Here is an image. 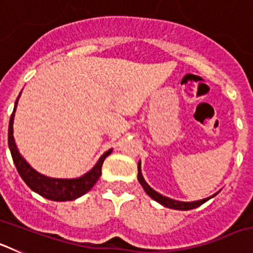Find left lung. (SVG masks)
<instances>
[{
	"label": "left lung",
	"mask_w": 253,
	"mask_h": 253,
	"mask_svg": "<svg viewBox=\"0 0 253 253\" xmlns=\"http://www.w3.org/2000/svg\"><path fill=\"white\" fill-rule=\"evenodd\" d=\"M138 181H139V184L142 185V187L147 193V195H149L152 199H153V200H156L157 203H160V204L163 205V207L169 208V209H176V210L195 209V208L200 207V205L204 204L205 202H208L209 199L214 198V196L218 194L216 193V194H214V195L209 196V198L202 199V200H196V202H178V200H173V199H169V198H167V196L161 195V194L157 193L156 190L152 189V187L146 182L144 177H143L142 169H140V161L138 162Z\"/></svg>",
	"instance_id": "1"
}]
</instances>
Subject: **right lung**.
<instances>
[{"mask_svg":"<svg viewBox=\"0 0 253 253\" xmlns=\"http://www.w3.org/2000/svg\"><path fill=\"white\" fill-rule=\"evenodd\" d=\"M20 95H21V92H20ZM20 95L17 96L16 101H15V107H13L12 115L10 118V124H8V147H10L11 156H12L13 163L16 166L19 175L21 176L22 180L25 181V184L33 191L42 195L43 198L53 200V202H69V200H75V199L84 195L87 191L92 189L96 181L100 178L102 163H104L105 158L109 154H111L113 148L105 152L99 158V161L96 162L95 166L80 177L55 178L42 175L38 171H35L26 162L25 158L20 154L16 143H15V138H13V118H15V111H16Z\"/></svg>","mask_w":253,"mask_h":253,"instance_id":"right-lung-1","label":"right lung"}]
</instances>
